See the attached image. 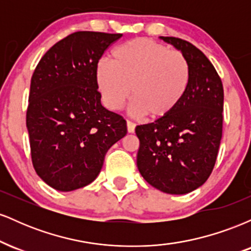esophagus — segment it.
<instances>
[{
    "label": "esophagus",
    "mask_w": 251,
    "mask_h": 251,
    "mask_svg": "<svg viewBox=\"0 0 251 251\" xmlns=\"http://www.w3.org/2000/svg\"><path fill=\"white\" fill-rule=\"evenodd\" d=\"M126 125H127L128 133H133L135 129V124L133 122H131V120H127V122H126Z\"/></svg>",
    "instance_id": "obj_1"
}]
</instances>
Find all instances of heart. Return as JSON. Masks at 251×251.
Segmentation results:
<instances>
[{
  "instance_id": "heart-1",
  "label": "heart",
  "mask_w": 251,
  "mask_h": 251,
  "mask_svg": "<svg viewBox=\"0 0 251 251\" xmlns=\"http://www.w3.org/2000/svg\"><path fill=\"white\" fill-rule=\"evenodd\" d=\"M97 85L105 106L118 111L131 94L133 111L163 119L177 109L191 81L188 59L169 46L134 39L117 47L112 62L97 66Z\"/></svg>"
}]
</instances>
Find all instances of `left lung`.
Here are the masks:
<instances>
[{
    "label": "left lung",
    "mask_w": 251,
    "mask_h": 251,
    "mask_svg": "<svg viewBox=\"0 0 251 251\" xmlns=\"http://www.w3.org/2000/svg\"><path fill=\"white\" fill-rule=\"evenodd\" d=\"M188 59L191 81L174 113L139 125L137 166L144 179L170 195H184L205 183L214 170L223 128V85L212 63L192 43L160 36Z\"/></svg>",
    "instance_id": "8db88e82"
}]
</instances>
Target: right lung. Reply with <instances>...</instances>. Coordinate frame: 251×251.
<instances>
[{
    "label": "right lung",
    "mask_w": 251,
    "mask_h": 251,
    "mask_svg": "<svg viewBox=\"0 0 251 251\" xmlns=\"http://www.w3.org/2000/svg\"><path fill=\"white\" fill-rule=\"evenodd\" d=\"M123 34L75 31L37 63L30 81L27 123L37 176L59 191L88 185L106 152L127 133L126 120L101 105L97 66Z\"/></svg>",
    "instance_id": "add662e5"
}]
</instances>
